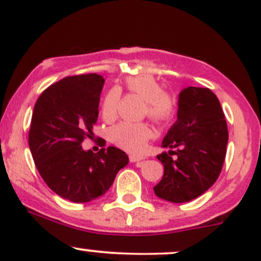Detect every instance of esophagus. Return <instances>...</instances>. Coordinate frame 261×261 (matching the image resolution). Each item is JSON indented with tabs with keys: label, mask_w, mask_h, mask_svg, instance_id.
<instances>
[{
	"label": "esophagus",
	"mask_w": 261,
	"mask_h": 261,
	"mask_svg": "<svg viewBox=\"0 0 261 261\" xmlns=\"http://www.w3.org/2000/svg\"><path fill=\"white\" fill-rule=\"evenodd\" d=\"M142 157H139V155H130V162L131 163H135V162H140L142 161Z\"/></svg>",
	"instance_id": "1"
}]
</instances>
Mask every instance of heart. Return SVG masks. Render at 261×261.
Masks as SVG:
<instances>
[{
	"label": "heart",
	"mask_w": 261,
	"mask_h": 261,
	"mask_svg": "<svg viewBox=\"0 0 261 261\" xmlns=\"http://www.w3.org/2000/svg\"><path fill=\"white\" fill-rule=\"evenodd\" d=\"M128 92L135 93L145 100V114L160 124L172 120L176 109V100L172 93L163 91V87L153 76L139 74L125 80ZM120 101V91L112 88L107 93L101 104V114L106 119H113L118 112ZM153 133L147 124L143 122H121L110 131V137L115 145L133 154H141L145 151L147 142Z\"/></svg>",
	"instance_id": "1"
}]
</instances>
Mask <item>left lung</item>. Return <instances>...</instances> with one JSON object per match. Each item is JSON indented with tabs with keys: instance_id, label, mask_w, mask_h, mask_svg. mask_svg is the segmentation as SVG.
<instances>
[{
	"instance_id": "1",
	"label": "left lung",
	"mask_w": 261,
	"mask_h": 261,
	"mask_svg": "<svg viewBox=\"0 0 261 261\" xmlns=\"http://www.w3.org/2000/svg\"><path fill=\"white\" fill-rule=\"evenodd\" d=\"M176 116L162 141V147L170 149L157 155L164 174L153 190L161 199L180 203L202 195L217 180L226 157L228 128L220 100L208 88L182 89Z\"/></svg>"
}]
</instances>
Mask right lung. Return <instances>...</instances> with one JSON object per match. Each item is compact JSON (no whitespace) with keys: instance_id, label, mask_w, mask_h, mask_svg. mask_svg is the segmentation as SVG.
<instances>
[{"instance_id":"right-lung-1","label":"right lung","mask_w":261,"mask_h":261,"mask_svg":"<svg viewBox=\"0 0 261 261\" xmlns=\"http://www.w3.org/2000/svg\"><path fill=\"white\" fill-rule=\"evenodd\" d=\"M103 85L97 73L65 77L41 93L33 110L29 148L35 167L54 193L72 202L104 195L128 163L113 146L98 153L81 146L98 120Z\"/></svg>"}]
</instances>
